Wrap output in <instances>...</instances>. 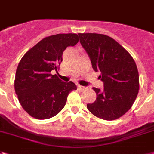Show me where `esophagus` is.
I'll return each instance as SVG.
<instances>
[{
    "label": "esophagus",
    "instance_id": "34e87169",
    "mask_svg": "<svg viewBox=\"0 0 154 154\" xmlns=\"http://www.w3.org/2000/svg\"><path fill=\"white\" fill-rule=\"evenodd\" d=\"M77 88H79V89H85V86H82V85H77Z\"/></svg>",
    "mask_w": 154,
    "mask_h": 154
}]
</instances>
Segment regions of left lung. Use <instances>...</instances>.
<instances>
[{"label":"left lung","instance_id":"8db88e82","mask_svg":"<svg viewBox=\"0 0 154 154\" xmlns=\"http://www.w3.org/2000/svg\"><path fill=\"white\" fill-rule=\"evenodd\" d=\"M93 69L100 72L103 88H93L97 100L87 104L90 112L104 120L123 116L133 105L139 89V76L133 57L109 36L96 33L78 34Z\"/></svg>","mask_w":154,"mask_h":154}]
</instances>
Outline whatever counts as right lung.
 Returning <instances> with one entry per match:
<instances>
[{"label":"right lung","instance_id":"right-lung-1","mask_svg":"<svg viewBox=\"0 0 154 154\" xmlns=\"http://www.w3.org/2000/svg\"><path fill=\"white\" fill-rule=\"evenodd\" d=\"M77 34H57L46 37L25 54L16 69L15 91L26 112L33 118L47 119L59 113L67 97L77 89L73 82H64L51 71L62 62L67 47L78 42Z\"/></svg>","mask_w":154,"mask_h":154}]
</instances>
